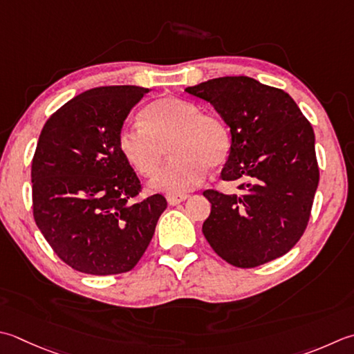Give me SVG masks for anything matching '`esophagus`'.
<instances>
[{"mask_svg": "<svg viewBox=\"0 0 354 354\" xmlns=\"http://www.w3.org/2000/svg\"><path fill=\"white\" fill-rule=\"evenodd\" d=\"M165 198H167V203L170 205H178L179 203H183V201L189 198V195H185V193H167Z\"/></svg>", "mask_w": 354, "mask_h": 354, "instance_id": "esophagus-1", "label": "esophagus"}]
</instances>
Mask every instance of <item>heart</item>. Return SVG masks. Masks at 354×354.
<instances>
[{"instance_id":"heart-1","label":"heart","mask_w":354,"mask_h":354,"mask_svg":"<svg viewBox=\"0 0 354 354\" xmlns=\"http://www.w3.org/2000/svg\"><path fill=\"white\" fill-rule=\"evenodd\" d=\"M141 126L122 127L118 147L142 176H153L170 142L173 158L150 183L155 190L184 193L198 187L207 169L219 167L230 151V136L216 118L201 113L196 104L158 100L141 113Z\"/></svg>"}]
</instances>
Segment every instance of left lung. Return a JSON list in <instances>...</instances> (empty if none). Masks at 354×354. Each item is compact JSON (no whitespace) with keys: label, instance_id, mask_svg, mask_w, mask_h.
<instances>
[{"label":"left lung","instance_id":"obj_1","mask_svg":"<svg viewBox=\"0 0 354 354\" xmlns=\"http://www.w3.org/2000/svg\"><path fill=\"white\" fill-rule=\"evenodd\" d=\"M210 102L230 127L223 181L238 195L204 192L210 216L203 233L228 264L250 268L286 254L306 230L319 184L315 131L281 88L248 76H223L185 88Z\"/></svg>","mask_w":354,"mask_h":354}]
</instances>
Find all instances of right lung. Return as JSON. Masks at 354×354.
Listing matches in <instances>:
<instances>
[{"label": "right lung", "mask_w": 354, "mask_h": 354, "mask_svg": "<svg viewBox=\"0 0 354 354\" xmlns=\"http://www.w3.org/2000/svg\"><path fill=\"white\" fill-rule=\"evenodd\" d=\"M150 88L96 87L58 109L32 161L33 218L53 252L87 274L133 268L153 238L162 195L136 201L140 179L118 147L130 110Z\"/></svg>", "instance_id": "obj_1"}]
</instances>
